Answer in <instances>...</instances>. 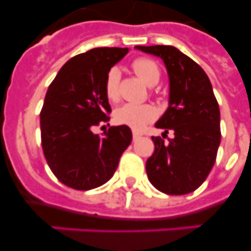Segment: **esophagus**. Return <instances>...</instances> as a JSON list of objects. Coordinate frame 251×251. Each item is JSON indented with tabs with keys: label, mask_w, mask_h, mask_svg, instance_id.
Returning a JSON list of instances; mask_svg holds the SVG:
<instances>
[{
	"label": "esophagus",
	"mask_w": 251,
	"mask_h": 251,
	"mask_svg": "<svg viewBox=\"0 0 251 251\" xmlns=\"http://www.w3.org/2000/svg\"><path fill=\"white\" fill-rule=\"evenodd\" d=\"M141 133H139V132H135V130H134V132H133V139H134V141H137V139H138V138H141Z\"/></svg>",
	"instance_id": "1"
}]
</instances>
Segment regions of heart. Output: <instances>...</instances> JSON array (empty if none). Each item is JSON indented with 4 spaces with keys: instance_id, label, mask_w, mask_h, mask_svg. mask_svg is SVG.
Masks as SVG:
<instances>
[{
    "instance_id": "obj_1",
    "label": "heart",
    "mask_w": 251,
    "mask_h": 251,
    "mask_svg": "<svg viewBox=\"0 0 251 251\" xmlns=\"http://www.w3.org/2000/svg\"><path fill=\"white\" fill-rule=\"evenodd\" d=\"M135 75L143 80L147 86H155L160 78V71L157 63L148 58H138L132 64ZM119 79H121V71L118 68H112L105 77V96L109 100H116L118 98ZM157 117L155 108L149 104H133L126 103L117 108L114 112V121L118 124L128 126L135 130H139L153 121Z\"/></svg>"
}]
</instances>
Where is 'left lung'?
<instances>
[{"instance_id": "1", "label": "left lung", "mask_w": 251, "mask_h": 251, "mask_svg": "<svg viewBox=\"0 0 251 251\" xmlns=\"http://www.w3.org/2000/svg\"><path fill=\"white\" fill-rule=\"evenodd\" d=\"M134 48L159 57L169 78L168 108L155 127L165 135L173 130L174 138L168 144L151 138L155 148L146 163L149 181L169 195L194 192L210 173L222 138L220 110L210 80L199 64L173 46Z\"/></svg>"}]
</instances>
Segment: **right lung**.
Here are the masks:
<instances>
[{
  "label": "right lung",
  "instance_id": "obj_1",
  "mask_svg": "<svg viewBox=\"0 0 251 251\" xmlns=\"http://www.w3.org/2000/svg\"><path fill=\"white\" fill-rule=\"evenodd\" d=\"M128 50L102 47L78 54L48 87L40 114L42 148L50 171L67 187L89 190L107 183L132 142L128 126L110 127L102 138L92 130L109 121L105 77Z\"/></svg>",
  "mask_w": 251,
  "mask_h": 251
}]
</instances>
